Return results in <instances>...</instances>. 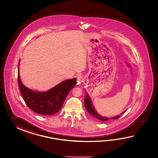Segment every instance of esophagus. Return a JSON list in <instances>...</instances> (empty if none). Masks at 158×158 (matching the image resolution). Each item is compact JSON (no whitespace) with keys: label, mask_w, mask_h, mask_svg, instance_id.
Instances as JSON below:
<instances>
[{"label":"esophagus","mask_w":158,"mask_h":158,"mask_svg":"<svg viewBox=\"0 0 158 158\" xmlns=\"http://www.w3.org/2000/svg\"><path fill=\"white\" fill-rule=\"evenodd\" d=\"M83 81V76L82 75H78L77 76V82L78 84H81Z\"/></svg>","instance_id":"34e87169"}]
</instances>
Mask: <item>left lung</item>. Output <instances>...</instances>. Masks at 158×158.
<instances>
[{"label": "left lung", "mask_w": 158, "mask_h": 158, "mask_svg": "<svg viewBox=\"0 0 158 158\" xmlns=\"http://www.w3.org/2000/svg\"><path fill=\"white\" fill-rule=\"evenodd\" d=\"M84 104H85V107L86 110L89 113V114H91L94 118H97L98 120H99L102 121H107L109 120H112V119H114V120L118 119V118H120V116L121 114H123L126 111V110L123 111L121 114L113 117V118H106V117L102 116H101V114H99L97 112L95 111V110L94 109V107L93 106L92 102L91 101L90 98L89 97V96L88 95L87 93H86V97L84 99Z\"/></svg>", "instance_id": "left-lung-1"}]
</instances>
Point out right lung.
<instances>
[{
    "label": "right lung",
    "mask_w": 158,
    "mask_h": 158,
    "mask_svg": "<svg viewBox=\"0 0 158 158\" xmlns=\"http://www.w3.org/2000/svg\"><path fill=\"white\" fill-rule=\"evenodd\" d=\"M20 59L19 60V63ZM19 65L18 67V82L21 94L27 107L38 114H55L62 107L68 94L76 84V78L64 81L50 90L39 92L24 86L20 77Z\"/></svg>",
    "instance_id": "1"
}]
</instances>
